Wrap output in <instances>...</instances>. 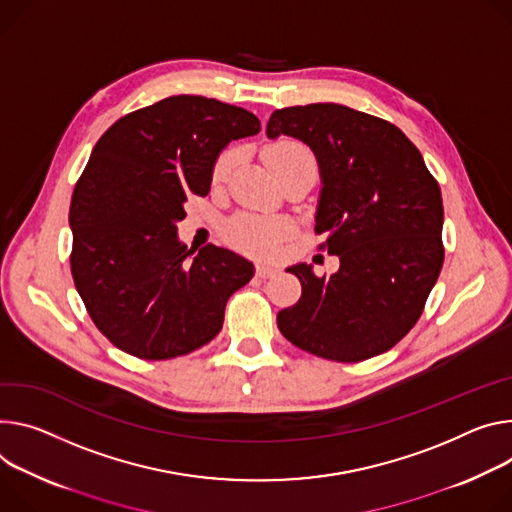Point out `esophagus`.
<instances>
[{
	"label": "esophagus",
	"instance_id": "34e87169",
	"mask_svg": "<svg viewBox=\"0 0 512 512\" xmlns=\"http://www.w3.org/2000/svg\"><path fill=\"white\" fill-rule=\"evenodd\" d=\"M275 271H277V269H275L273 265H265V263L257 265V275H259V277H263V280H265V277H271Z\"/></svg>",
	"mask_w": 512,
	"mask_h": 512
}]
</instances>
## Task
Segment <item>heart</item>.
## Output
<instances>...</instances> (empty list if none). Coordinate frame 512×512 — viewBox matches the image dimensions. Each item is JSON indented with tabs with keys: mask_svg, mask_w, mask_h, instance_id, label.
<instances>
[{
	"mask_svg": "<svg viewBox=\"0 0 512 512\" xmlns=\"http://www.w3.org/2000/svg\"><path fill=\"white\" fill-rule=\"evenodd\" d=\"M265 159H267V165L271 167V171L277 177H282L290 167H294L296 163H300L304 159H312V155L300 143L284 141V143H277V145L269 147L265 153ZM235 163H237L235 151L222 153L212 169V181L216 185L222 183L228 177L230 169L235 167ZM284 230H286L284 224L277 220H269V218H261V216H237L226 224L224 235L232 245H237L245 251L265 253L277 243V239L284 235Z\"/></svg>",
	"mask_w": 512,
	"mask_h": 512,
	"instance_id": "b5f03b06",
	"label": "heart"
}]
</instances>
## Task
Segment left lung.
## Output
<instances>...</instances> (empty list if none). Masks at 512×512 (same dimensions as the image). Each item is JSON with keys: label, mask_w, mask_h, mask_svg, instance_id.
<instances>
[{"label": "left lung", "mask_w": 512, "mask_h": 512, "mask_svg": "<svg viewBox=\"0 0 512 512\" xmlns=\"http://www.w3.org/2000/svg\"><path fill=\"white\" fill-rule=\"evenodd\" d=\"M294 136L316 155L320 247L339 271L288 267L300 300L277 312L296 347L355 363L392 349L421 318L443 267V200L423 155L394 124L341 104L275 110L267 136Z\"/></svg>", "instance_id": "1"}]
</instances>
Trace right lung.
Listing matches in <instances>:
<instances>
[{
  "label": "right lung",
  "mask_w": 512,
  "mask_h": 512,
  "mask_svg": "<svg viewBox=\"0 0 512 512\" xmlns=\"http://www.w3.org/2000/svg\"><path fill=\"white\" fill-rule=\"evenodd\" d=\"M259 130L245 108L171 96L116 120L91 151L69 208L71 273L91 320L124 353L173 359L220 333L253 263L212 243L188 249L177 222L192 194L210 192L220 151Z\"/></svg>",
  "instance_id": "1"
}]
</instances>
